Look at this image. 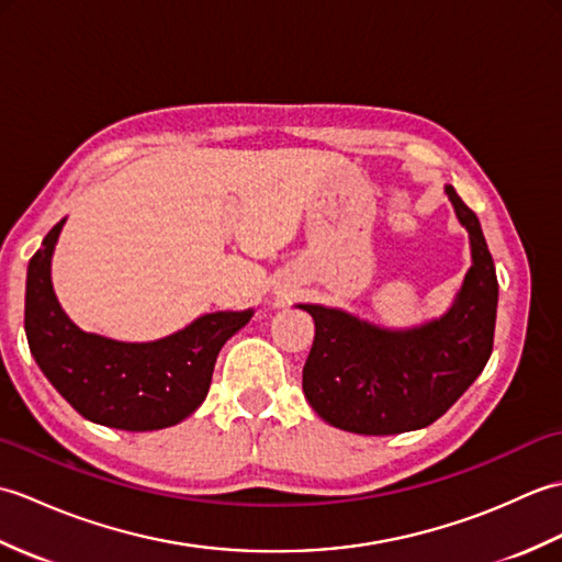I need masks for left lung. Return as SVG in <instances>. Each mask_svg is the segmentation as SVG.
<instances>
[{
  "label": "left lung",
  "instance_id": "obj_1",
  "mask_svg": "<svg viewBox=\"0 0 562 562\" xmlns=\"http://www.w3.org/2000/svg\"><path fill=\"white\" fill-rule=\"evenodd\" d=\"M445 190L469 232L473 260L445 316L391 330L342 308L300 304L316 324L302 374L304 396L333 427L355 435H398L432 425L491 360L495 262L475 212L451 186Z\"/></svg>",
  "mask_w": 562,
  "mask_h": 562
}]
</instances>
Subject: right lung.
Returning <instances> with one entry per match:
<instances>
[{
    "label": "right lung",
    "instance_id": "right-lung-1",
    "mask_svg": "<svg viewBox=\"0 0 562 562\" xmlns=\"http://www.w3.org/2000/svg\"><path fill=\"white\" fill-rule=\"evenodd\" d=\"M57 222L35 250L26 274V338L41 372L71 408L91 423L149 432L178 425L205 401L222 345L241 330L254 308L214 312L151 342H123L87 333L59 306L50 262Z\"/></svg>",
    "mask_w": 562,
    "mask_h": 562
}]
</instances>
